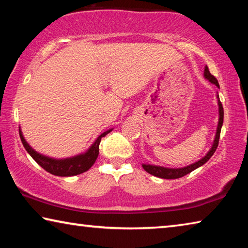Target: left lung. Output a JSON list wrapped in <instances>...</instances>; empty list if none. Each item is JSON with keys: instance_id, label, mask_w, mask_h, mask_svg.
<instances>
[{"instance_id": "obj_1", "label": "left lung", "mask_w": 248, "mask_h": 248, "mask_svg": "<svg viewBox=\"0 0 248 248\" xmlns=\"http://www.w3.org/2000/svg\"><path fill=\"white\" fill-rule=\"evenodd\" d=\"M204 78L209 79V82H211L212 84H215L216 86H219V83H217V79L213 77V75L210 73V71L208 69V66L205 65L204 68ZM217 105H219V123H217V133H216V138L215 141H213V144L211 146V149L209 150V152L205 154V156H203L201 159H199L198 162L194 163V164H190L188 166L182 167V169H167V167H163V166H156V165H150V164H142V167L148 171L149 174L156 176V177L159 178H164V179H176V178H180L183 176L187 175L191 173L192 170H195L198 167L202 166L204 163H207L210 157L215 154L216 150L219 145V139H220V133H221V128L222 124H223V117H224V111H223V107H222V104L220 102L219 95H217Z\"/></svg>"}]
</instances>
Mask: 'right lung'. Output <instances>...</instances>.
I'll return each instance as SVG.
<instances>
[{"instance_id":"1","label":"right lung","mask_w":248,"mask_h":248,"mask_svg":"<svg viewBox=\"0 0 248 248\" xmlns=\"http://www.w3.org/2000/svg\"><path fill=\"white\" fill-rule=\"evenodd\" d=\"M110 131L111 129L107 130V131H105L104 133L100 134L85 153L77 155V156H73V157L62 158V159L48 157L38 152H36V151L27 143L26 140H25L20 129H19V137H20V140H22L24 148L26 149L27 152L31 154V156L35 159V161L38 163L44 170L49 171V173L52 175L61 176V177H68V176H75V175L82 174L84 171L89 170L91 167L93 166L96 158H97L99 154V143L100 141H102V138L106 136V134Z\"/></svg>"}]
</instances>
